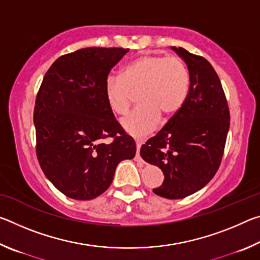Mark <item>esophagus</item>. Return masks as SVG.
Wrapping results in <instances>:
<instances>
[{
  "label": "esophagus",
  "instance_id": "1",
  "mask_svg": "<svg viewBox=\"0 0 260 260\" xmlns=\"http://www.w3.org/2000/svg\"><path fill=\"white\" fill-rule=\"evenodd\" d=\"M143 144L142 140H136V155H135V160H142V158L140 157V149L141 146Z\"/></svg>",
  "mask_w": 260,
  "mask_h": 260
}]
</instances>
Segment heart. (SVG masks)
<instances>
[{"instance_id": "obj_1", "label": "heart", "mask_w": 260, "mask_h": 260, "mask_svg": "<svg viewBox=\"0 0 260 260\" xmlns=\"http://www.w3.org/2000/svg\"><path fill=\"white\" fill-rule=\"evenodd\" d=\"M191 76L179 57L144 55L136 57L120 74H109L104 82V98L113 113L124 116L138 93L141 104L121 120L127 133L143 138L155 131L160 117H173L188 99Z\"/></svg>"}]
</instances>
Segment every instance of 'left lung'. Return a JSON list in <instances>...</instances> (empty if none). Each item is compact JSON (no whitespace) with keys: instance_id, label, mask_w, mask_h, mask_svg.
I'll return each mask as SVG.
<instances>
[{"instance_id":"1","label":"left lung","mask_w":260,"mask_h":260,"mask_svg":"<svg viewBox=\"0 0 260 260\" xmlns=\"http://www.w3.org/2000/svg\"><path fill=\"white\" fill-rule=\"evenodd\" d=\"M187 64L191 86L183 107L146 144L141 157L164 173L152 190L169 200L201 190L214 177L230 131V110L221 82L204 57L171 47Z\"/></svg>"}]
</instances>
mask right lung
<instances>
[{"mask_svg": "<svg viewBox=\"0 0 260 260\" xmlns=\"http://www.w3.org/2000/svg\"><path fill=\"white\" fill-rule=\"evenodd\" d=\"M128 50L83 48L56 59L42 80L33 116L37 156L48 180L70 199L100 196L117 165L135 156L134 140L104 98L105 79ZM108 137L114 138L109 145Z\"/></svg>", "mask_w": 260, "mask_h": 260, "instance_id": "right-lung-1", "label": "right lung"}]
</instances>
